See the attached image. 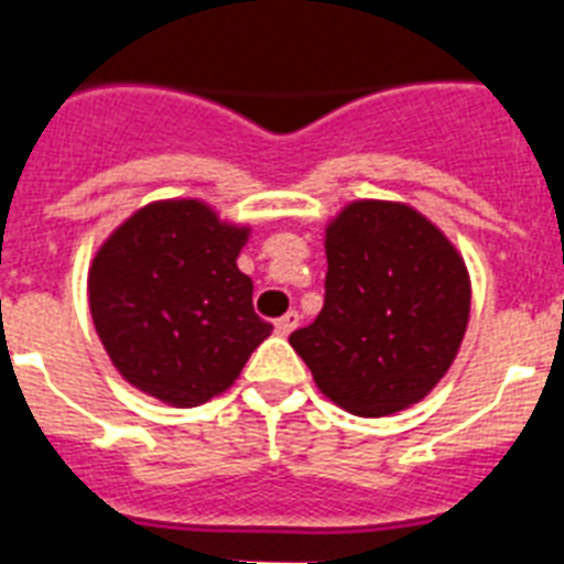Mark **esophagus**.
Listing matches in <instances>:
<instances>
[{
    "label": "esophagus",
    "instance_id": "obj_1",
    "mask_svg": "<svg viewBox=\"0 0 564 564\" xmlns=\"http://www.w3.org/2000/svg\"><path fill=\"white\" fill-rule=\"evenodd\" d=\"M299 322H301L299 313H295V310H290L286 316H281V318H278V322H274V330H278V334H281V336H290L292 330L299 327Z\"/></svg>",
    "mask_w": 564,
    "mask_h": 564
}]
</instances>
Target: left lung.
<instances>
[{"instance_id":"8db88e82","label":"left lung","mask_w":564,"mask_h":564,"mask_svg":"<svg viewBox=\"0 0 564 564\" xmlns=\"http://www.w3.org/2000/svg\"><path fill=\"white\" fill-rule=\"evenodd\" d=\"M325 307L290 336L325 398L377 419L419 403L459 354L471 278L442 230L401 202L362 198L325 228Z\"/></svg>"}]
</instances>
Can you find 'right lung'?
I'll use <instances>...</instances> for the list:
<instances>
[{
  "instance_id": "right-lung-1",
  "label": "right lung",
  "mask_w": 564,
  "mask_h": 564,
  "mask_svg": "<svg viewBox=\"0 0 564 564\" xmlns=\"http://www.w3.org/2000/svg\"><path fill=\"white\" fill-rule=\"evenodd\" d=\"M248 234L198 198H166L101 242L87 274L90 316L134 389L170 406L207 403L272 334L237 265Z\"/></svg>"
}]
</instances>
